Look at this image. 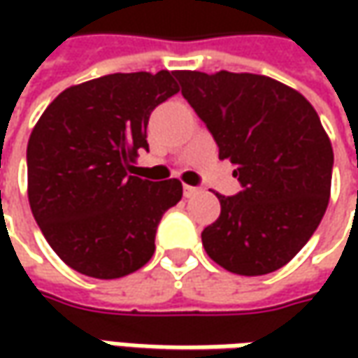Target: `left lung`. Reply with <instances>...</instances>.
<instances>
[{
	"instance_id": "8db88e82",
	"label": "left lung",
	"mask_w": 358,
	"mask_h": 358,
	"mask_svg": "<svg viewBox=\"0 0 358 358\" xmlns=\"http://www.w3.org/2000/svg\"><path fill=\"white\" fill-rule=\"evenodd\" d=\"M179 93L169 71L113 73L65 90L27 143V199L49 247L67 267L119 279L149 263L163 213L183 187L165 167H143L147 121Z\"/></svg>"
}]
</instances>
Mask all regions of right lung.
Here are the masks:
<instances>
[{
    "label": "right lung",
    "mask_w": 358,
    "mask_h": 358,
    "mask_svg": "<svg viewBox=\"0 0 358 358\" xmlns=\"http://www.w3.org/2000/svg\"><path fill=\"white\" fill-rule=\"evenodd\" d=\"M189 103L241 181L221 195V215L201 239L235 275H267L295 257L323 219L331 197L333 147L313 105L293 87L255 73L219 71Z\"/></svg>",
    "instance_id": "obj_1"
}]
</instances>
